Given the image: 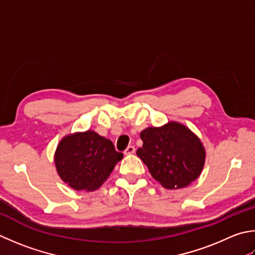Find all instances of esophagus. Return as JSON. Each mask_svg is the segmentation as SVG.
I'll return each instance as SVG.
<instances>
[{
    "mask_svg": "<svg viewBox=\"0 0 255 255\" xmlns=\"http://www.w3.org/2000/svg\"><path fill=\"white\" fill-rule=\"evenodd\" d=\"M134 151H136V148H134L133 146H128L126 148V150L124 151V153L125 154H132V153H134Z\"/></svg>",
    "mask_w": 255,
    "mask_h": 255,
    "instance_id": "obj_1",
    "label": "esophagus"
}]
</instances>
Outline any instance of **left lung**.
<instances>
[{"mask_svg":"<svg viewBox=\"0 0 255 255\" xmlns=\"http://www.w3.org/2000/svg\"><path fill=\"white\" fill-rule=\"evenodd\" d=\"M140 138L143 144L137 156L164 188H183L200 176L206 151L200 139L186 126L171 122L149 127Z\"/></svg>","mask_w":255,"mask_h":255,"instance_id":"left-lung-1","label":"left lung"}]
</instances>
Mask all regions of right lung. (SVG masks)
I'll return each mask as SVG.
<instances>
[{
    "instance_id": "obj_1",
    "label": "right lung",
    "mask_w": 255,
    "mask_h": 255,
    "mask_svg": "<svg viewBox=\"0 0 255 255\" xmlns=\"http://www.w3.org/2000/svg\"><path fill=\"white\" fill-rule=\"evenodd\" d=\"M124 154L114 143L92 130L65 137L55 153V164L64 182L75 190L94 191L106 181Z\"/></svg>"
}]
</instances>
